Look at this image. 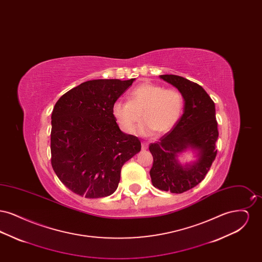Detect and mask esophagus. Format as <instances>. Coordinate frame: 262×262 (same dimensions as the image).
<instances>
[{
  "instance_id": "34e87169",
  "label": "esophagus",
  "mask_w": 262,
  "mask_h": 262,
  "mask_svg": "<svg viewBox=\"0 0 262 262\" xmlns=\"http://www.w3.org/2000/svg\"><path fill=\"white\" fill-rule=\"evenodd\" d=\"M147 147H148V143L147 142H142V144H141L142 150H146Z\"/></svg>"
}]
</instances>
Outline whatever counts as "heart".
<instances>
[{"mask_svg":"<svg viewBox=\"0 0 262 262\" xmlns=\"http://www.w3.org/2000/svg\"><path fill=\"white\" fill-rule=\"evenodd\" d=\"M184 108L185 98L178 89L144 82L129 92L128 101H116L112 113L120 127L128 135L137 132L142 118L146 121L141 127L143 134L155 130L166 134L179 123Z\"/></svg>","mask_w":262,"mask_h":262,"instance_id":"1","label":"heart"}]
</instances>
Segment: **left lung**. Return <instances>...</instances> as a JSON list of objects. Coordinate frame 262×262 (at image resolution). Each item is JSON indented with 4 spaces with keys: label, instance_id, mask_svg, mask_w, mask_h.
Returning a JSON list of instances; mask_svg holds the SVG:
<instances>
[{
    "label": "left lung",
    "instance_id": "8db88e82",
    "mask_svg": "<svg viewBox=\"0 0 262 262\" xmlns=\"http://www.w3.org/2000/svg\"><path fill=\"white\" fill-rule=\"evenodd\" d=\"M160 77L182 92L185 108L174 128L159 141L150 143L153 156L150 177L154 187L172 193H183L200 184L215 160L219 136L215 104L195 82L179 75H163ZM188 148L198 149L199 158L195 163L183 166L176 157Z\"/></svg>",
    "mask_w": 262,
    "mask_h": 262
}]
</instances>
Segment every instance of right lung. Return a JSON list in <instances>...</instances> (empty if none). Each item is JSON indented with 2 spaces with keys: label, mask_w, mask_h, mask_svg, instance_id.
Masks as SVG:
<instances>
[{
  "label": "right lung",
  "mask_w": 262,
  "mask_h": 262,
  "mask_svg": "<svg viewBox=\"0 0 262 262\" xmlns=\"http://www.w3.org/2000/svg\"><path fill=\"white\" fill-rule=\"evenodd\" d=\"M135 78L88 80L64 93L52 112L51 164L62 184L86 199L111 195L123 165L141 149L113 116Z\"/></svg>",
  "instance_id": "add662e5"
}]
</instances>
